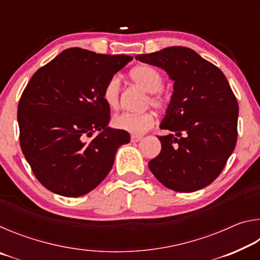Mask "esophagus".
<instances>
[{"instance_id":"obj_1","label":"esophagus","mask_w":260,"mask_h":260,"mask_svg":"<svg viewBox=\"0 0 260 260\" xmlns=\"http://www.w3.org/2000/svg\"><path fill=\"white\" fill-rule=\"evenodd\" d=\"M141 140H142V136H140V135H132V138H131L132 142H139V141H141Z\"/></svg>"}]
</instances>
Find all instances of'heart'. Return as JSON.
<instances>
[{
  "label": "heart",
  "mask_w": 260,
  "mask_h": 260,
  "mask_svg": "<svg viewBox=\"0 0 260 260\" xmlns=\"http://www.w3.org/2000/svg\"><path fill=\"white\" fill-rule=\"evenodd\" d=\"M129 77L135 83L148 91L147 104L158 110H165L170 104V95L162 89L164 77L159 70L151 65L142 64L131 70ZM120 79L117 76L111 77L105 83L102 96L104 102L110 109L119 107L120 99ZM155 116L151 112L121 113L113 118L112 124L117 129L127 132L133 135L144 134L155 125Z\"/></svg>",
  "instance_id": "obj_1"
}]
</instances>
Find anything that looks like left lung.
I'll list each match as a JSON object with an SVG mask.
<instances>
[{
  "label": "left lung",
  "instance_id": "left-lung-1",
  "mask_svg": "<svg viewBox=\"0 0 260 260\" xmlns=\"http://www.w3.org/2000/svg\"><path fill=\"white\" fill-rule=\"evenodd\" d=\"M135 58L164 69L174 80L160 124L171 134L158 136L161 150L149 161V169L175 191L209 186L222 172L237 141L239 104L225 74L186 47H169Z\"/></svg>",
  "mask_w": 260,
  "mask_h": 260
}]
</instances>
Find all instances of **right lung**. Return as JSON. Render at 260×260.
<instances>
[{"mask_svg":"<svg viewBox=\"0 0 260 260\" xmlns=\"http://www.w3.org/2000/svg\"><path fill=\"white\" fill-rule=\"evenodd\" d=\"M132 59L69 48L30 78L17 111L19 143L35 178L50 191L67 197L91 191L111 170L117 149L129 142L127 132L108 127L102 91Z\"/></svg>","mask_w":260,"mask_h":260,"instance_id":"1","label":"right lung"}]
</instances>
